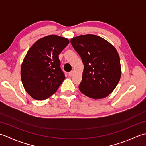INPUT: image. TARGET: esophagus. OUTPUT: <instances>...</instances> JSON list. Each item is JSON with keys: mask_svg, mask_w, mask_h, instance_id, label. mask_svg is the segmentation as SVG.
<instances>
[{"mask_svg": "<svg viewBox=\"0 0 146 146\" xmlns=\"http://www.w3.org/2000/svg\"><path fill=\"white\" fill-rule=\"evenodd\" d=\"M68 75H69V76H73V75H74V71H71V72H70L69 73H68Z\"/></svg>", "mask_w": 146, "mask_h": 146, "instance_id": "esophagus-1", "label": "esophagus"}]
</instances>
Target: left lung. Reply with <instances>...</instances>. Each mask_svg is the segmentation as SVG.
I'll use <instances>...</instances> for the list:
<instances>
[{"mask_svg":"<svg viewBox=\"0 0 146 146\" xmlns=\"http://www.w3.org/2000/svg\"><path fill=\"white\" fill-rule=\"evenodd\" d=\"M71 43L84 64L80 92L94 99L107 97L115 88L122 73L115 48L101 37L91 34L71 39Z\"/></svg>","mask_w":146,"mask_h":146,"instance_id":"1","label":"left lung"}]
</instances>
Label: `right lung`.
Instances as JSON below:
<instances>
[{
	"label": "right lung",
	"mask_w": 146,
	"mask_h": 146,
	"mask_svg": "<svg viewBox=\"0 0 146 146\" xmlns=\"http://www.w3.org/2000/svg\"><path fill=\"white\" fill-rule=\"evenodd\" d=\"M69 42L67 38L51 35L39 39L29 48L21 64V77L33 98L50 97L65 79L58 56Z\"/></svg>",
	"instance_id": "1"
}]
</instances>
